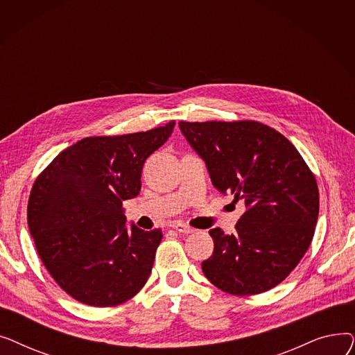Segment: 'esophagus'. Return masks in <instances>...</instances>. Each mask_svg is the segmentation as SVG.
Wrapping results in <instances>:
<instances>
[{"mask_svg": "<svg viewBox=\"0 0 355 355\" xmlns=\"http://www.w3.org/2000/svg\"><path fill=\"white\" fill-rule=\"evenodd\" d=\"M170 227H173L178 233H191L193 232V227H190L189 225H185V223H181V221H173Z\"/></svg>", "mask_w": 355, "mask_h": 355, "instance_id": "esophagus-1", "label": "esophagus"}]
</instances>
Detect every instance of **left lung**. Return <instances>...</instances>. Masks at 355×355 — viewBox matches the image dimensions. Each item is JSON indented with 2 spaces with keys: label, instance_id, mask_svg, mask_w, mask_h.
<instances>
[{
  "label": "left lung",
  "instance_id": "obj_1",
  "mask_svg": "<svg viewBox=\"0 0 355 355\" xmlns=\"http://www.w3.org/2000/svg\"><path fill=\"white\" fill-rule=\"evenodd\" d=\"M178 126L206 162L214 187L246 206L233 234L209 232L214 250L201 263L204 275L232 295L275 288L312 241L320 211L313 174L282 134L260 122L181 121Z\"/></svg>",
  "mask_w": 355,
  "mask_h": 355
}]
</instances>
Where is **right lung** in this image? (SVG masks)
I'll return each instance as SVG.
<instances>
[{
    "instance_id": "obj_1",
    "label": "right lung",
    "mask_w": 355,
    "mask_h": 355,
    "mask_svg": "<svg viewBox=\"0 0 355 355\" xmlns=\"http://www.w3.org/2000/svg\"><path fill=\"white\" fill-rule=\"evenodd\" d=\"M174 126L85 138L35 180L27 207L31 237L49 273L76 301L115 306L146 284L162 233L134 223L128 229L122 202L139 194L145 159Z\"/></svg>"
}]
</instances>
